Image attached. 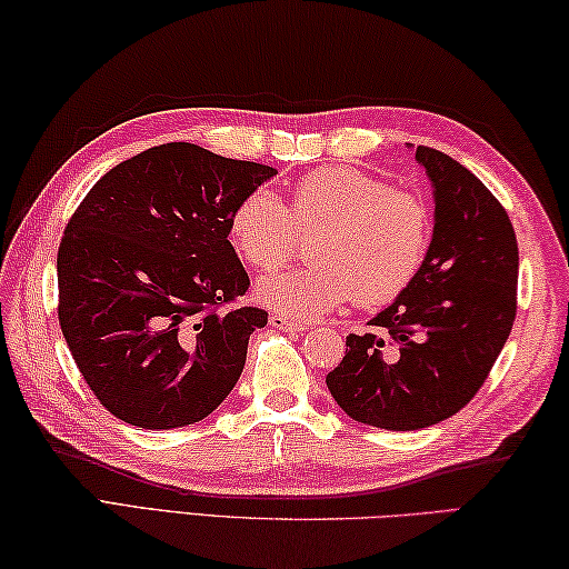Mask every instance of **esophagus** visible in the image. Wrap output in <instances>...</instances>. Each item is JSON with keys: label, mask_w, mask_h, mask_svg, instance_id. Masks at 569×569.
<instances>
[{"label": "esophagus", "mask_w": 569, "mask_h": 569, "mask_svg": "<svg viewBox=\"0 0 569 569\" xmlns=\"http://www.w3.org/2000/svg\"><path fill=\"white\" fill-rule=\"evenodd\" d=\"M271 326L276 330H283V333H301V330H303V323H298V320H291V318L281 316V313L271 316Z\"/></svg>", "instance_id": "obj_1"}]
</instances>
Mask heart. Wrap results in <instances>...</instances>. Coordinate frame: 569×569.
Segmentation results:
<instances>
[{"label": "heart", "mask_w": 569, "mask_h": 569, "mask_svg": "<svg viewBox=\"0 0 569 569\" xmlns=\"http://www.w3.org/2000/svg\"><path fill=\"white\" fill-rule=\"evenodd\" d=\"M311 266L263 278L256 296L293 318H318L353 301L388 306L408 291L432 243V213L422 196L392 189L373 173L326 167L298 179L291 203L256 189L229 221L231 249L253 271H276L298 236H313Z\"/></svg>", "instance_id": "obj_1"}]
</instances>
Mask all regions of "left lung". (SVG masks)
Instances as JSON below:
<instances>
[{
    "label": "left lung",
    "mask_w": 569,
    "mask_h": 569,
    "mask_svg": "<svg viewBox=\"0 0 569 569\" xmlns=\"http://www.w3.org/2000/svg\"><path fill=\"white\" fill-rule=\"evenodd\" d=\"M436 196L426 263L326 376L350 418L420 430L456 416L488 378L518 313V239L508 211L448 153L418 147Z\"/></svg>",
    "instance_id": "left-lung-1"
}]
</instances>
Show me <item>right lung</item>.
I'll list each match as a JSON object with an SVG mask.
<instances>
[{"label":"right lung","mask_w":569,"mask_h":569,"mask_svg":"<svg viewBox=\"0 0 569 569\" xmlns=\"http://www.w3.org/2000/svg\"><path fill=\"white\" fill-rule=\"evenodd\" d=\"M276 177L171 141L107 171L71 216L57 256L59 326L101 406L129 426L183 428L233 390L261 308L231 249L236 206Z\"/></svg>","instance_id":"1"}]
</instances>
